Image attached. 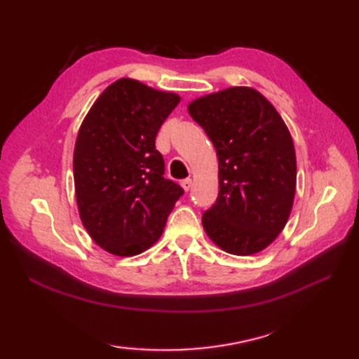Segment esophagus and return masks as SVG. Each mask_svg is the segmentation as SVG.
I'll return each mask as SVG.
<instances>
[{"mask_svg":"<svg viewBox=\"0 0 359 359\" xmlns=\"http://www.w3.org/2000/svg\"><path fill=\"white\" fill-rule=\"evenodd\" d=\"M182 188L185 189V191H189V189H191V187H193V180L191 179H185V180H182Z\"/></svg>","mask_w":359,"mask_h":359,"instance_id":"34e87169","label":"esophagus"}]
</instances>
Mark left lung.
Returning a JSON list of instances; mask_svg holds the SVG:
<instances>
[{"label":"left lung","instance_id":"left-lung-1","mask_svg":"<svg viewBox=\"0 0 359 359\" xmlns=\"http://www.w3.org/2000/svg\"><path fill=\"white\" fill-rule=\"evenodd\" d=\"M215 144L219 196L205 212L208 238L226 253L251 256L284 230L296 194V152L276 108L250 86H231L188 103Z\"/></svg>","mask_w":359,"mask_h":359}]
</instances>
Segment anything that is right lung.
I'll list each match as a JSON object with an SVG mask.
<instances>
[{
	"instance_id": "obj_1",
	"label": "right lung",
	"mask_w": 359,
	"mask_h": 359,
	"mask_svg": "<svg viewBox=\"0 0 359 359\" xmlns=\"http://www.w3.org/2000/svg\"><path fill=\"white\" fill-rule=\"evenodd\" d=\"M180 95L123 77L98 95L74 148L75 199L98 247L129 257L154 245L184 189L163 177L156 135Z\"/></svg>"
}]
</instances>
